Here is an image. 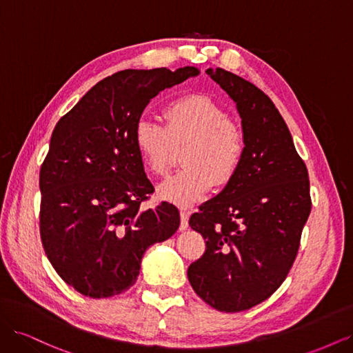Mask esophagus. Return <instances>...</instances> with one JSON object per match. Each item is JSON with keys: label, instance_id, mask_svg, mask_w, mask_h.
Here are the masks:
<instances>
[{"label": "esophagus", "instance_id": "34e87169", "mask_svg": "<svg viewBox=\"0 0 353 353\" xmlns=\"http://www.w3.org/2000/svg\"><path fill=\"white\" fill-rule=\"evenodd\" d=\"M179 216H181V223H179V230L184 231L188 228V216L190 213L187 210H181L179 212Z\"/></svg>", "mask_w": 353, "mask_h": 353}]
</instances>
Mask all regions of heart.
Listing matches in <instances>:
<instances>
[{
	"label": "heart",
	"instance_id": "heart-1",
	"mask_svg": "<svg viewBox=\"0 0 353 353\" xmlns=\"http://www.w3.org/2000/svg\"><path fill=\"white\" fill-rule=\"evenodd\" d=\"M165 126L141 117L134 126V143L148 172L163 176L172 166L175 147L184 143V169L160 184L159 197L190 206L213 185L225 187L236 178L244 159V137L228 113L209 95L190 94L163 108Z\"/></svg>",
	"mask_w": 353,
	"mask_h": 353
}]
</instances>
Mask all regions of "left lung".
Returning a JSON list of instances; mask_svg holds the SVG:
<instances>
[{"instance_id": "left-lung-1", "label": "left lung", "mask_w": 353, "mask_h": 353, "mask_svg": "<svg viewBox=\"0 0 353 353\" xmlns=\"http://www.w3.org/2000/svg\"><path fill=\"white\" fill-rule=\"evenodd\" d=\"M206 73L236 103L245 150L236 178L190 218L206 252L187 275L208 305L240 312L266 301L290 271L312 206L309 176L268 95L221 68Z\"/></svg>"}]
</instances>
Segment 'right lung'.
<instances>
[{"mask_svg": "<svg viewBox=\"0 0 353 353\" xmlns=\"http://www.w3.org/2000/svg\"><path fill=\"white\" fill-rule=\"evenodd\" d=\"M199 73L193 66L113 73L52 131L39 170L41 240L52 268L81 294L104 299L128 290L144 252L178 230L174 205L141 208L154 187L134 126L160 91Z\"/></svg>", "mask_w": 353, "mask_h": 353, "instance_id": "obj_1", "label": "right lung"}]
</instances>
